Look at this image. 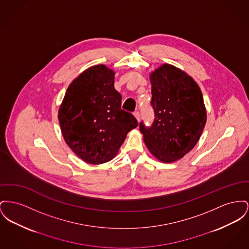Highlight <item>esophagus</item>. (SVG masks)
I'll return each mask as SVG.
<instances>
[{
    "label": "esophagus",
    "instance_id": "34e87169",
    "mask_svg": "<svg viewBox=\"0 0 249 249\" xmlns=\"http://www.w3.org/2000/svg\"><path fill=\"white\" fill-rule=\"evenodd\" d=\"M133 116H134L135 118L137 119V121H138V122L140 121V114H139V112H137V111H136V112H134V113H133Z\"/></svg>",
    "mask_w": 249,
    "mask_h": 249
}]
</instances>
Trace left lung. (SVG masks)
Segmentation results:
<instances>
[{"label":"left lung","instance_id":"8db88e82","mask_svg":"<svg viewBox=\"0 0 249 249\" xmlns=\"http://www.w3.org/2000/svg\"><path fill=\"white\" fill-rule=\"evenodd\" d=\"M151 105L155 118L151 127L139 124L149 152L161 162L180 160L198 142L207 121L201 90L190 75L170 64L149 74Z\"/></svg>","mask_w":249,"mask_h":249}]
</instances>
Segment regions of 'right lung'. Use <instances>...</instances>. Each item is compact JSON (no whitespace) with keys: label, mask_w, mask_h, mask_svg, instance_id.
Segmentation results:
<instances>
[{"label":"right lung","mask_w":249,"mask_h":249,"mask_svg":"<svg viewBox=\"0 0 249 249\" xmlns=\"http://www.w3.org/2000/svg\"><path fill=\"white\" fill-rule=\"evenodd\" d=\"M115 71L105 65L88 68L69 86L58 110L65 142L83 161H111L138 122L121 109V95L114 88Z\"/></svg>","instance_id":"right-lung-1"}]
</instances>
